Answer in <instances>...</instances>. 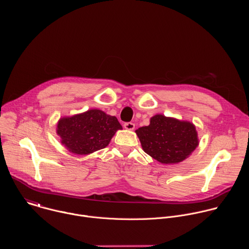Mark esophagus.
<instances>
[{
	"mask_svg": "<svg viewBox=\"0 0 249 249\" xmlns=\"http://www.w3.org/2000/svg\"><path fill=\"white\" fill-rule=\"evenodd\" d=\"M124 128L127 130H134L135 124L132 122H126V123H124Z\"/></svg>",
	"mask_w": 249,
	"mask_h": 249,
	"instance_id": "obj_1",
	"label": "esophagus"
}]
</instances>
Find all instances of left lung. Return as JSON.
Instances as JSON below:
<instances>
[{"mask_svg": "<svg viewBox=\"0 0 249 249\" xmlns=\"http://www.w3.org/2000/svg\"><path fill=\"white\" fill-rule=\"evenodd\" d=\"M144 152L165 164L184 160L198 146L195 126L158 114L149 126L136 130Z\"/></svg>", "mask_w": 249, "mask_h": 249, "instance_id": "1", "label": "left lung"}]
</instances>
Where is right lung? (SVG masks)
Returning <instances> with one entry per match:
<instances>
[{
  "label": "right lung",
  "instance_id": "1",
  "mask_svg": "<svg viewBox=\"0 0 249 249\" xmlns=\"http://www.w3.org/2000/svg\"><path fill=\"white\" fill-rule=\"evenodd\" d=\"M122 129L115 116L98 109L60 119L57 133L62 144L74 154L89 155L104 149L115 132Z\"/></svg>",
  "mask_w": 249,
  "mask_h": 249
}]
</instances>
